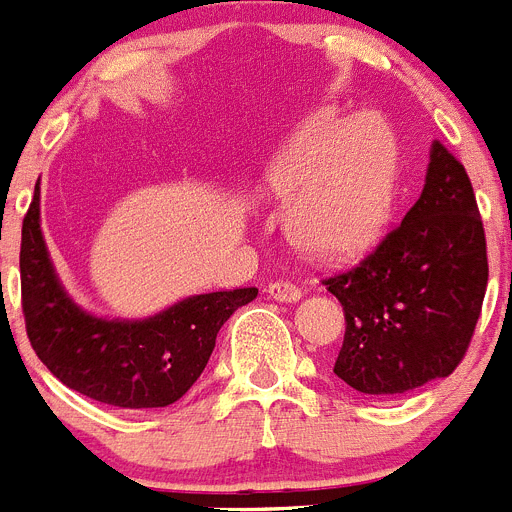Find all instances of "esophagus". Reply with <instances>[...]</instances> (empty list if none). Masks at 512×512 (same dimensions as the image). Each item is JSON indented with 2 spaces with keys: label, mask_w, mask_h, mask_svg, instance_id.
<instances>
[{
  "label": "esophagus",
  "mask_w": 512,
  "mask_h": 512,
  "mask_svg": "<svg viewBox=\"0 0 512 512\" xmlns=\"http://www.w3.org/2000/svg\"><path fill=\"white\" fill-rule=\"evenodd\" d=\"M266 292H269V298L277 300V303H298V300L303 298V292L295 285H290V282H272V285L266 287Z\"/></svg>",
  "instance_id": "obj_1"
}]
</instances>
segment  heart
<instances>
[{
    "label": "heart",
    "instance_id": "obj_1",
    "mask_svg": "<svg viewBox=\"0 0 512 512\" xmlns=\"http://www.w3.org/2000/svg\"><path fill=\"white\" fill-rule=\"evenodd\" d=\"M261 189L290 207V233L318 259L368 248L391 220L399 147L375 113H318L264 165Z\"/></svg>",
    "mask_w": 512,
    "mask_h": 512
}]
</instances>
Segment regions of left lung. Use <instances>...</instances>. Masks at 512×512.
<instances>
[{
    "label": "left lung",
    "instance_id": "8db88e82",
    "mask_svg": "<svg viewBox=\"0 0 512 512\" xmlns=\"http://www.w3.org/2000/svg\"><path fill=\"white\" fill-rule=\"evenodd\" d=\"M487 274L469 176L432 142L425 186L401 225L352 272L323 282L347 318L336 378L383 399L448 378L479 321Z\"/></svg>",
    "mask_w": 512,
    "mask_h": 512
}]
</instances>
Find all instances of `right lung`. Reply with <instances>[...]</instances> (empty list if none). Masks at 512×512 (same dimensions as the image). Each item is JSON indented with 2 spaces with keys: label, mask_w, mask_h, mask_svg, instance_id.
Returning <instances> with one entry per match:
<instances>
[{
  "label": "right lung",
  "mask_w": 512,
  "mask_h": 512,
  "mask_svg": "<svg viewBox=\"0 0 512 512\" xmlns=\"http://www.w3.org/2000/svg\"><path fill=\"white\" fill-rule=\"evenodd\" d=\"M23 313L36 355L61 383L119 409L178 401L207 368L222 323L256 287L189 295L144 318L90 313L61 282L41 227V181L23 220Z\"/></svg>",
  "instance_id": "right-lung-1"
}]
</instances>
